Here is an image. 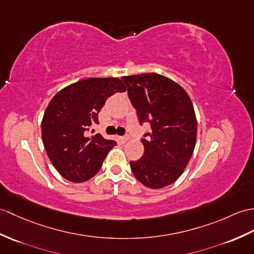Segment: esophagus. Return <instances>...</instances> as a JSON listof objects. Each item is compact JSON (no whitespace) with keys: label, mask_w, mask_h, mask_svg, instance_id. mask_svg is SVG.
Returning <instances> with one entry per match:
<instances>
[{"label":"esophagus","mask_w":254,"mask_h":254,"mask_svg":"<svg viewBox=\"0 0 254 254\" xmlns=\"http://www.w3.org/2000/svg\"><path fill=\"white\" fill-rule=\"evenodd\" d=\"M128 136L127 135H126V136H121V137H119V140L121 141V143H127V141L128 140Z\"/></svg>","instance_id":"obj_1"}]
</instances>
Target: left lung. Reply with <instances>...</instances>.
Segmentation results:
<instances>
[{
  "label": "left lung",
  "instance_id": "8db88e82",
  "mask_svg": "<svg viewBox=\"0 0 254 254\" xmlns=\"http://www.w3.org/2000/svg\"><path fill=\"white\" fill-rule=\"evenodd\" d=\"M139 123L148 122L151 133L141 138L144 155L129 161L141 184L157 190L182 175L196 146L197 119L186 91L167 76L141 73L122 76Z\"/></svg>",
  "mask_w": 254,
  "mask_h": 254
}]
</instances>
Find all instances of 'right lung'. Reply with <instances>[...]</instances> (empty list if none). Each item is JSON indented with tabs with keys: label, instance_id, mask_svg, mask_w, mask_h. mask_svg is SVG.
<instances>
[{
	"label": "right lung",
	"instance_id": "right-lung-1",
	"mask_svg": "<svg viewBox=\"0 0 254 254\" xmlns=\"http://www.w3.org/2000/svg\"><path fill=\"white\" fill-rule=\"evenodd\" d=\"M127 87L118 78H87L66 86L52 98L42 120L46 154L60 174L73 183L95 175L117 143L86 131L98 123L107 98Z\"/></svg>",
	"mask_w": 254,
	"mask_h": 254
}]
</instances>
